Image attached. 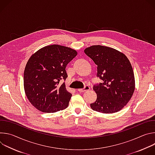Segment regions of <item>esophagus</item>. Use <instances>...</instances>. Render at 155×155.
Wrapping results in <instances>:
<instances>
[{"mask_svg": "<svg viewBox=\"0 0 155 155\" xmlns=\"http://www.w3.org/2000/svg\"><path fill=\"white\" fill-rule=\"evenodd\" d=\"M90 89V86H88V85H86V86L84 87V88H82V89H78V91L79 92H84V91H88Z\"/></svg>", "mask_w": 155, "mask_h": 155, "instance_id": "esophagus-1", "label": "esophagus"}]
</instances>
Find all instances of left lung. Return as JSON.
<instances>
[{"label": "left lung", "instance_id": "8db88e82", "mask_svg": "<svg viewBox=\"0 0 155 155\" xmlns=\"http://www.w3.org/2000/svg\"><path fill=\"white\" fill-rule=\"evenodd\" d=\"M84 51L97 65V76L103 81L93 87L97 99L90 104L91 108L103 114L120 111L135 90L134 74L129 60L123 53L102 45H93Z\"/></svg>", "mask_w": 155, "mask_h": 155}]
</instances>
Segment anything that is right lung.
I'll return each mask as SVG.
<instances>
[{"label": "right lung", "mask_w": 155, "mask_h": 155, "mask_svg": "<svg viewBox=\"0 0 155 155\" xmlns=\"http://www.w3.org/2000/svg\"><path fill=\"white\" fill-rule=\"evenodd\" d=\"M76 50L59 45L38 50L29 59L24 72V87L31 104L40 111L53 113L67 108L72 94L66 90L65 68Z\"/></svg>", "instance_id": "right-lung-1"}]
</instances>
